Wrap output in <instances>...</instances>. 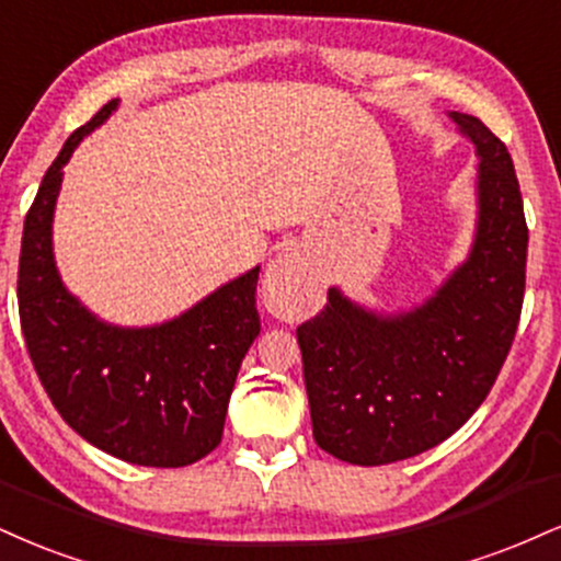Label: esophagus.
I'll list each match as a JSON object with an SVG mask.
<instances>
[{
	"instance_id": "34e87169",
	"label": "esophagus",
	"mask_w": 561,
	"mask_h": 561,
	"mask_svg": "<svg viewBox=\"0 0 561 561\" xmlns=\"http://www.w3.org/2000/svg\"><path fill=\"white\" fill-rule=\"evenodd\" d=\"M263 300L276 313H298L313 300V282L298 253H282L268 263L263 279Z\"/></svg>"
}]
</instances>
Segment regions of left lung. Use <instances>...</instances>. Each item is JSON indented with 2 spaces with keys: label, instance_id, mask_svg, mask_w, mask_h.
<instances>
[{
  "label": "left lung",
  "instance_id": "8db88e82",
  "mask_svg": "<svg viewBox=\"0 0 561 561\" xmlns=\"http://www.w3.org/2000/svg\"><path fill=\"white\" fill-rule=\"evenodd\" d=\"M476 148L468 259L426 300L376 310L329 287L300 323L316 444L350 465H389L449 438L481 408L515 340L528 227L507 146L473 114L449 112Z\"/></svg>",
  "mask_w": 561,
  "mask_h": 561
}]
</instances>
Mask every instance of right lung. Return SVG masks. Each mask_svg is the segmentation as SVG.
Masks as SVG:
<instances>
[{
  "label": "right lung",
  "mask_w": 561,
  "mask_h": 561,
  "mask_svg": "<svg viewBox=\"0 0 561 561\" xmlns=\"http://www.w3.org/2000/svg\"><path fill=\"white\" fill-rule=\"evenodd\" d=\"M117 106L112 99L78 127L44 174L20 245V323L33 368L67 426L125 462L182 468L221 442L240 363L261 332V266L153 327L99 319L65 287L51 240L62 170Z\"/></svg>",
  "instance_id": "1"
}]
</instances>
